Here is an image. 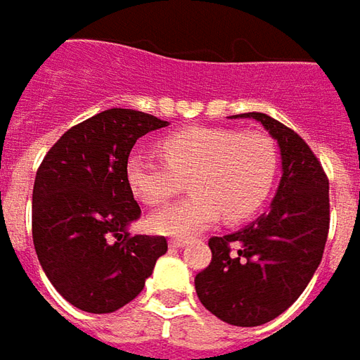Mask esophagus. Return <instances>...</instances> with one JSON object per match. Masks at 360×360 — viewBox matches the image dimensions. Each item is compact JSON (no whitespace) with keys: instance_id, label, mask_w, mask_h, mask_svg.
I'll list each match as a JSON object with an SVG mask.
<instances>
[{"instance_id":"obj_1","label":"esophagus","mask_w":360,"mask_h":360,"mask_svg":"<svg viewBox=\"0 0 360 360\" xmlns=\"http://www.w3.org/2000/svg\"><path fill=\"white\" fill-rule=\"evenodd\" d=\"M186 238H170V246H174V248H180V246H186Z\"/></svg>"}]
</instances>
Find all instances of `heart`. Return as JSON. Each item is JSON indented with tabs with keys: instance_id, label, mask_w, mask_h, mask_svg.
<instances>
[{
	"instance_id": "1",
	"label": "heart",
	"mask_w": 360,
	"mask_h": 360,
	"mask_svg": "<svg viewBox=\"0 0 360 360\" xmlns=\"http://www.w3.org/2000/svg\"><path fill=\"white\" fill-rule=\"evenodd\" d=\"M162 160L134 152L126 162L131 194L150 206L184 188L192 194L150 218L158 234L188 236L218 216L240 222L269 200L278 176L276 146L262 131L196 126L174 131L158 144Z\"/></svg>"
}]
</instances>
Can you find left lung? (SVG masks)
<instances>
[{
  "label": "left lung",
  "mask_w": 360,
  "mask_h": 360,
  "mask_svg": "<svg viewBox=\"0 0 360 360\" xmlns=\"http://www.w3.org/2000/svg\"><path fill=\"white\" fill-rule=\"evenodd\" d=\"M258 120L281 146L283 180L270 210L250 226L212 236V260L194 278L200 302L220 321L258 326L297 300L325 252L330 204L328 178L297 131L260 112Z\"/></svg>",
  "instance_id": "1"
}]
</instances>
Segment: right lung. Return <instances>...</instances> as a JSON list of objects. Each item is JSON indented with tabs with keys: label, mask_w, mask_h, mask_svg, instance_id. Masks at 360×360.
I'll use <instances>...</instances> for the list:
<instances>
[{
	"label": "right lung",
	"mask_w": 360,
	"mask_h": 360,
	"mask_svg": "<svg viewBox=\"0 0 360 360\" xmlns=\"http://www.w3.org/2000/svg\"><path fill=\"white\" fill-rule=\"evenodd\" d=\"M166 122L112 108L72 126L41 160L34 182L32 236L56 290L79 311L114 312L138 297L164 236L128 232L140 206L126 182L138 138Z\"/></svg>",
	"instance_id": "obj_1"
}]
</instances>
